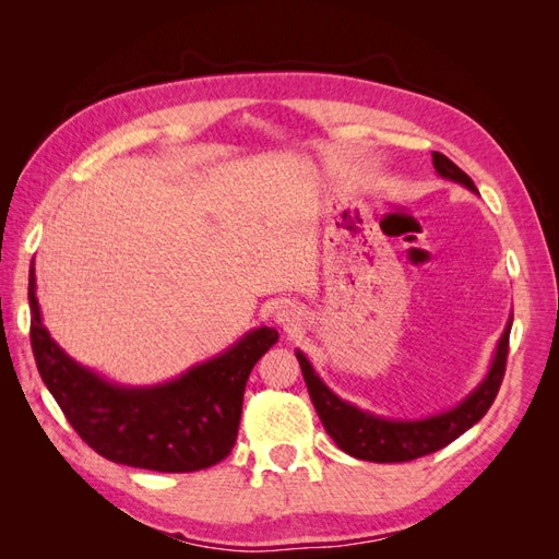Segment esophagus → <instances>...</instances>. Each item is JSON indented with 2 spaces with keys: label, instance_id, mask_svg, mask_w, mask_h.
<instances>
[{
  "label": "esophagus",
  "instance_id": "34e87169",
  "mask_svg": "<svg viewBox=\"0 0 559 559\" xmlns=\"http://www.w3.org/2000/svg\"><path fill=\"white\" fill-rule=\"evenodd\" d=\"M275 321L292 333L300 326V310L294 306V302H286V300L277 302V306H275Z\"/></svg>",
  "mask_w": 559,
  "mask_h": 559
}]
</instances>
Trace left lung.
I'll list each match as a JSON object with an SVG mask.
<instances>
[{
  "instance_id": "left-lung-1",
  "label": "left lung",
  "mask_w": 559,
  "mask_h": 559,
  "mask_svg": "<svg viewBox=\"0 0 559 559\" xmlns=\"http://www.w3.org/2000/svg\"><path fill=\"white\" fill-rule=\"evenodd\" d=\"M431 156L436 173L443 179L462 183L471 193H478L476 183H473L471 177L462 173L448 156L438 154V151H433ZM511 326L513 317H509V324H506L499 337L495 359L489 364L483 382L473 389L466 399L456 403L454 408L419 419H394L361 411L354 403L343 401L341 396L333 394L324 384V380L317 376V370L300 349H296V359L300 364L302 378H306L308 392L321 425H324L326 433L333 438L337 448L364 462H411L417 460V456H425L450 445L454 438H460L489 411V405L495 403L503 380Z\"/></svg>"
}]
</instances>
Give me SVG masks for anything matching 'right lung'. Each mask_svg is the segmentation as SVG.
<instances>
[{
    "mask_svg": "<svg viewBox=\"0 0 559 559\" xmlns=\"http://www.w3.org/2000/svg\"><path fill=\"white\" fill-rule=\"evenodd\" d=\"M29 341L39 376L67 421L105 460L160 473L210 468L238 438L253 364L280 341L259 326L214 359L154 386H126L81 366L44 326L35 261L29 265Z\"/></svg>",
    "mask_w": 559,
    "mask_h": 559,
    "instance_id": "obj_1",
    "label": "right lung"
}]
</instances>
